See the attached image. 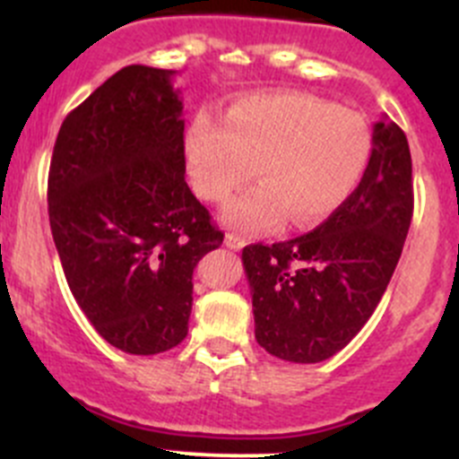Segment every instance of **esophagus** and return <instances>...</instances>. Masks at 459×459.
Returning a JSON list of instances; mask_svg holds the SVG:
<instances>
[{
	"label": "esophagus",
	"mask_w": 459,
	"mask_h": 459,
	"mask_svg": "<svg viewBox=\"0 0 459 459\" xmlns=\"http://www.w3.org/2000/svg\"><path fill=\"white\" fill-rule=\"evenodd\" d=\"M224 242H226V247L233 248V251H239V248L247 247V239H244L242 235H238V233H229V235H226Z\"/></svg>",
	"instance_id": "obj_1"
}]
</instances>
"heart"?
<instances>
[{
  "mask_svg": "<svg viewBox=\"0 0 459 459\" xmlns=\"http://www.w3.org/2000/svg\"><path fill=\"white\" fill-rule=\"evenodd\" d=\"M193 188L224 202L221 221L239 233L304 229L335 212L358 186L371 157V133L358 113L302 92H264L230 106L226 126L200 113L186 133ZM256 169H253L252 166Z\"/></svg>",
  "mask_w": 459,
  "mask_h": 459,
  "instance_id": "b5f03b06",
  "label": "heart"
}]
</instances>
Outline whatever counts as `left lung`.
<instances>
[{
	"instance_id": "1",
	"label": "left lung",
	"mask_w": 459,
	"mask_h": 459,
	"mask_svg": "<svg viewBox=\"0 0 459 459\" xmlns=\"http://www.w3.org/2000/svg\"><path fill=\"white\" fill-rule=\"evenodd\" d=\"M413 217V166L404 131L382 117L362 182L316 230L242 251L255 340L286 362H324L377 308Z\"/></svg>"
}]
</instances>
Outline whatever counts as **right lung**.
I'll return each mask as SVG.
<instances>
[{
    "label": "right lung",
    "mask_w": 459,
    "mask_h": 459,
    "mask_svg": "<svg viewBox=\"0 0 459 459\" xmlns=\"http://www.w3.org/2000/svg\"><path fill=\"white\" fill-rule=\"evenodd\" d=\"M175 71L122 68L66 115L48 173L64 275L115 349L155 355L186 337L193 271L224 233L188 188Z\"/></svg>",
    "instance_id": "add662e5"
}]
</instances>
